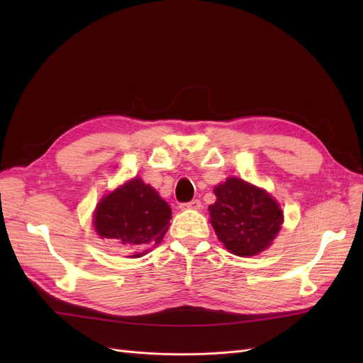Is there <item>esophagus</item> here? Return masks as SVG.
Returning a JSON list of instances; mask_svg holds the SVG:
<instances>
[{
  "label": "esophagus",
  "instance_id": "esophagus-1",
  "mask_svg": "<svg viewBox=\"0 0 363 363\" xmlns=\"http://www.w3.org/2000/svg\"><path fill=\"white\" fill-rule=\"evenodd\" d=\"M180 208H191V211H200L201 208V201L200 200H192V201H189V203H183V204H180Z\"/></svg>",
  "mask_w": 363,
  "mask_h": 363
}]
</instances>
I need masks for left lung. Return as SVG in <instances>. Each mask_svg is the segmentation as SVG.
Here are the masks:
<instances>
[{"mask_svg":"<svg viewBox=\"0 0 363 363\" xmlns=\"http://www.w3.org/2000/svg\"><path fill=\"white\" fill-rule=\"evenodd\" d=\"M213 192L216 201L208 206L211 224L230 252L250 257L272 244L281 228L283 212L267 191L228 177Z\"/></svg>","mask_w":363,"mask_h":363,"instance_id":"1","label":"left lung"}]
</instances>
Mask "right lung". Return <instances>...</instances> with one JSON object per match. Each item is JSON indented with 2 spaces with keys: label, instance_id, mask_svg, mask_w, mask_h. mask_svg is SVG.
I'll list each match as a JSON object with an SVG mask.
<instances>
[{
  "label": "right lung",
  "instance_id": "obj_1",
  "mask_svg": "<svg viewBox=\"0 0 363 363\" xmlns=\"http://www.w3.org/2000/svg\"><path fill=\"white\" fill-rule=\"evenodd\" d=\"M171 215L157 191L136 177L103 196L95 208L94 227L101 239L131 250L130 257H140L162 242Z\"/></svg>",
  "mask_w": 363,
  "mask_h": 363
}]
</instances>
